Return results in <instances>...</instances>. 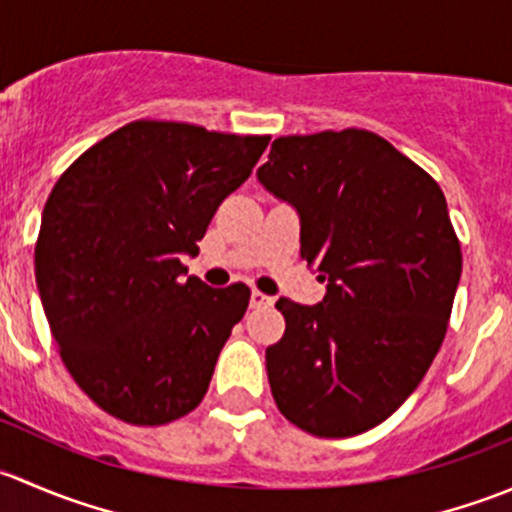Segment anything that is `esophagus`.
I'll return each instance as SVG.
<instances>
[{"mask_svg": "<svg viewBox=\"0 0 512 512\" xmlns=\"http://www.w3.org/2000/svg\"><path fill=\"white\" fill-rule=\"evenodd\" d=\"M272 304H275V297H270V294L260 292V289H252V294H250V307L252 309L272 307Z\"/></svg>", "mask_w": 512, "mask_h": 512, "instance_id": "34e87169", "label": "esophagus"}]
</instances>
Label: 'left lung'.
<instances>
[{
    "label": "left lung",
    "instance_id": "1",
    "mask_svg": "<svg viewBox=\"0 0 512 512\" xmlns=\"http://www.w3.org/2000/svg\"><path fill=\"white\" fill-rule=\"evenodd\" d=\"M260 183L299 215V252L327 280L307 307L280 297L285 337L267 379L287 421L349 438L386 421L441 349L461 242L436 180L364 128L282 136Z\"/></svg>",
    "mask_w": 512,
    "mask_h": 512
}]
</instances>
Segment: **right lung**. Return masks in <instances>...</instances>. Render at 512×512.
I'll return each mask as SVG.
<instances>
[{
    "label": "right lung",
    "instance_id": "obj_1",
    "mask_svg": "<svg viewBox=\"0 0 512 512\" xmlns=\"http://www.w3.org/2000/svg\"><path fill=\"white\" fill-rule=\"evenodd\" d=\"M270 136L133 121L64 170L41 215L36 287L61 359L84 394L133 426L203 401L250 287L183 275L220 203Z\"/></svg>",
    "mask_w": 512,
    "mask_h": 512
}]
</instances>
